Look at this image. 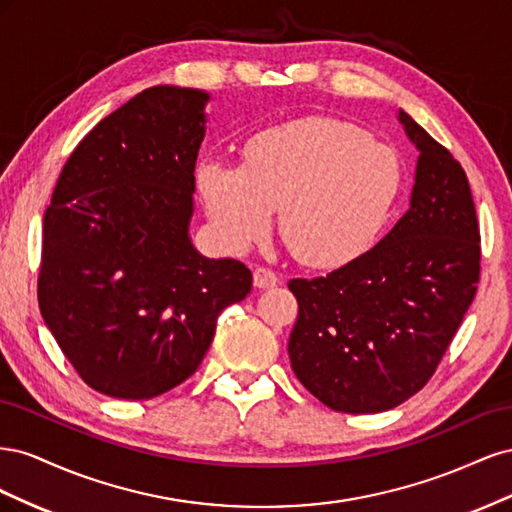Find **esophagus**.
<instances>
[{
  "instance_id": "1",
  "label": "esophagus",
  "mask_w": 512,
  "mask_h": 512,
  "mask_svg": "<svg viewBox=\"0 0 512 512\" xmlns=\"http://www.w3.org/2000/svg\"><path fill=\"white\" fill-rule=\"evenodd\" d=\"M277 282H280V280H277V275L271 269H267V267H256L254 269V286L256 288H262V290L273 288Z\"/></svg>"
}]
</instances>
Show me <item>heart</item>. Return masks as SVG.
<instances>
[{
    "instance_id": "obj_1",
    "label": "heart",
    "mask_w": 512,
    "mask_h": 512,
    "mask_svg": "<svg viewBox=\"0 0 512 512\" xmlns=\"http://www.w3.org/2000/svg\"><path fill=\"white\" fill-rule=\"evenodd\" d=\"M196 185L230 250L265 237L280 209V235L292 254L309 267L335 269L363 256L380 235L401 166L391 147L352 123L314 117L250 138L241 166L205 160Z\"/></svg>"
}]
</instances>
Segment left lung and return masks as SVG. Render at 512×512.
<instances>
[{
  "instance_id": "left-lung-1",
  "label": "left lung",
  "mask_w": 512,
  "mask_h": 512,
  "mask_svg": "<svg viewBox=\"0 0 512 512\" xmlns=\"http://www.w3.org/2000/svg\"><path fill=\"white\" fill-rule=\"evenodd\" d=\"M397 119L418 151L408 211L348 265L288 282L299 301L292 371L335 412L376 414L421 391L476 294L480 235L468 177L401 108Z\"/></svg>"
}]
</instances>
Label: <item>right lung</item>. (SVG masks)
Instances as JSON below:
<instances>
[{
    "label": "right lung",
    "instance_id": "right-lung-1",
    "mask_svg": "<svg viewBox=\"0 0 512 512\" xmlns=\"http://www.w3.org/2000/svg\"><path fill=\"white\" fill-rule=\"evenodd\" d=\"M203 89L158 85L72 151L44 213L40 312L79 376L108 397L151 399L188 380L252 271L190 237Z\"/></svg>",
    "mask_w": 512,
    "mask_h": 512
}]
</instances>
